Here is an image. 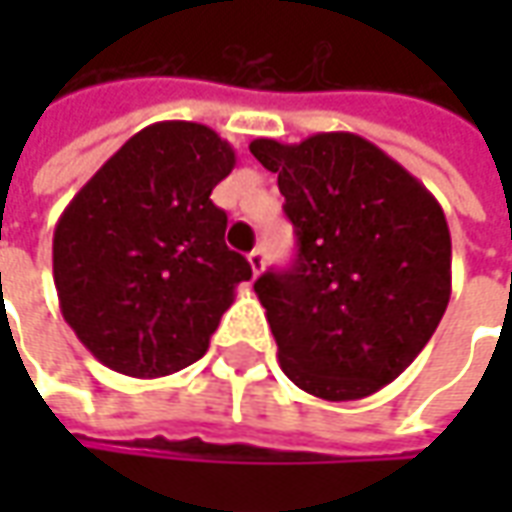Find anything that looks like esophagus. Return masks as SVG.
I'll return each instance as SVG.
<instances>
[{
  "label": "esophagus",
  "mask_w": 512,
  "mask_h": 512,
  "mask_svg": "<svg viewBox=\"0 0 512 512\" xmlns=\"http://www.w3.org/2000/svg\"><path fill=\"white\" fill-rule=\"evenodd\" d=\"M247 262H250V270H253V276H259V273L265 270V250H262V247L250 250V253H247Z\"/></svg>",
  "instance_id": "obj_1"
}]
</instances>
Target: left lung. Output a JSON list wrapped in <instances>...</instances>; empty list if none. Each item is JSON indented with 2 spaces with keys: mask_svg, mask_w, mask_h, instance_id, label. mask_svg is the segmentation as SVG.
Instances as JSON below:
<instances>
[{
  "mask_svg": "<svg viewBox=\"0 0 512 512\" xmlns=\"http://www.w3.org/2000/svg\"><path fill=\"white\" fill-rule=\"evenodd\" d=\"M279 176L296 262L256 279L285 376L325 402H356L422 353L450 302V230L436 196L356 133L299 145L253 139Z\"/></svg>",
  "mask_w": 512,
  "mask_h": 512,
  "instance_id": "obj_1",
  "label": "left lung"
}]
</instances>
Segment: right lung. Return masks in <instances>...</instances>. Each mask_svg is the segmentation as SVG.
<instances>
[{"label": "right lung", "instance_id": "obj_1", "mask_svg": "<svg viewBox=\"0 0 512 512\" xmlns=\"http://www.w3.org/2000/svg\"><path fill=\"white\" fill-rule=\"evenodd\" d=\"M236 150L196 122L130 136L53 230V285L65 322L99 362L159 379L202 359L253 270L225 245L210 193Z\"/></svg>", "mask_w": 512, "mask_h": 512}]
</instances>
